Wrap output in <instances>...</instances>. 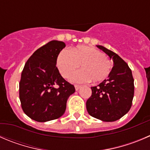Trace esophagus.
Wrapping results in <instances>:
<instances>
[{
  "label": "esophagus",
  "mask_w": 150,
  "mask_h": 150,
  "mask_svg": "<svg viewBox=\"0 0 150 150\" xmlns=\"http://www.w3.org/2000/svg\"><path fill=\"white\" fill-rule=\"evenodd\" d=\"M75 90H76V91H78V90L80 89V88H81V86L75 85Z\"/></svg>",
  "instance_id": "34e87169"
}]
</instances>
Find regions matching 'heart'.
<instances>
[{
	"instance_id": "b5f03b06",
	"label": "heart",
	"mask_w": 150,
	"mask_h": 150,
	"mask_svg": "<svg viewBox=\"0 0 150 150\" xmlns=\"http://www.w3.org/2000/svg\"><path fill=\"white\" fill-rule=\"evenodd\" d=\"M57 67L61 75L67 78L81 67V70L74 74L70 81L76 83L100 82L110 74L112 64L100 50L87 46H78L71 51L64 50L57 58Z\"/></svg>"
}]
</instances>
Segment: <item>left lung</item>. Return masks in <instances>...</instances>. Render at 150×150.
Masks as SVG:
<instances>
[{"mask_svg":"<svg viewBox=\"0 0 150 150\" xmlns=\"http://www.w3.org/2000/svg\"><path fill=\"white\" fill-rule=\"evenodd\" d=\"M110 59L114 66L107 79L91 87L92 94L86 101L89 115L103 122L120 120L130 110L134 95L131 69L122 58L103 46L97 45Z\"/></svg>","mask_w":150,"mask_h":150,"instance_id":"1","label":"left lung"}]
</instances>
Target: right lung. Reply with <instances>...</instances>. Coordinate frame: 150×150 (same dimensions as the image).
I'll return each instance as SVG.
<instances>
[{
  "mask_svg": "<svg viewBox=\"0 0 150 150\" xmlns=\"http://www.w3.org/2000/svg\"><path fill=\"white\" fill-rule=\"evenodd\" d=\"M65 46L63 42L53 40L36 50L25 64L19 94L22 108L31 120L45 122L61 117L75 91L56 67L58 56Z\"/></svg>",
  "mask_w": 150,
  "mask_h": 150,
  "instance_id": "right-lung-1",
  "label": "right lung"
}]
</instances>
